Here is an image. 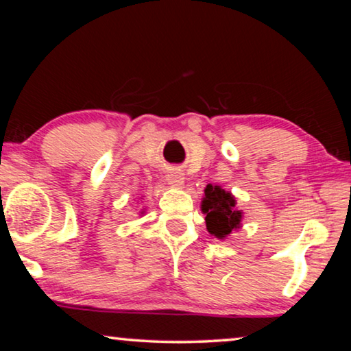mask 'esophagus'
Returning a JSON list of instances; mask_svg holds the SVG:
<instances>
[{
  "label": "esophagus",
  "instance_id": "obj_1",
  "mask_svg": "<svg viewBox=\"0 0 351 351\" xmlns=\"http://www.w3.org/2000/svg\"><path fill=\"white\" fill-rule=\"evenodd\" d=\"M165 181H167L170 187L180 189L184 184V175L181 173V171H170V173L165 176Z\"/></svg>",
  "mask_w": 351,
  "mask_h": 351
}]
</instances>
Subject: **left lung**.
<instances>
[{"mask_svg":"<svg viewBox=\"0 0 351 351\" xmlns=\"http://www.w3.org/2000/svg\"><path fill=\"white\" fill-rule=\"evenodd\" d=\"M201 212L206 215L207 232L218 240L228 237L241 228L243 210L237 207V199L229 190L218 184H207L201 199Z\"/></svg>","mask_w":351,"mask_h":351,"instance_id":"8db88e82","label":"left lung"}]
</instances>
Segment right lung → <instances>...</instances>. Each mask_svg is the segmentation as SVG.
<instances>
[{
	"instance_id": "add662e5",
	"label": "right lung",
	"mask_w": 351,
	"mask_h": 351,
	"mask_svg": "<svg viewBox=\"0 0 351 351\" xmlns=\"http://www.w3.org/2000/svg\"><path fill=\"white\" fill-rule=\"evenodd\" d=\"M144 212H145V207H144V209H142V210L139 212V215H142V213H144Z\"/></svg>"
}]
</instances>
